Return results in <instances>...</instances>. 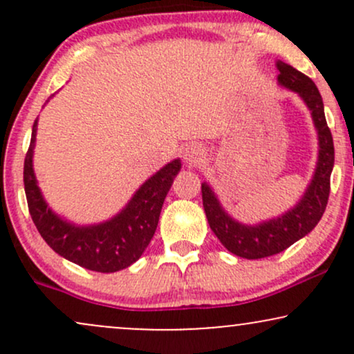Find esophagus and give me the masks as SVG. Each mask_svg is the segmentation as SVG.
I'll use <instances>...</instances> for the list:
<instances>
[{
    "label": "esophagus",
    "instance_id": "obj_1",
    "mask_svg": "<svg viewBox=\"0 0 354 354\" xmlns=\"http://www.w3.org/2000/svg\"><path fill=\"white\" fill-rule=\"evenodd\" d=\"M205 148L201 145H189L183 149V161L188 166H198L205 160Z\"/></svg>",
    "mask_w": 354,
    "mask_h": 354
}]
</instances>
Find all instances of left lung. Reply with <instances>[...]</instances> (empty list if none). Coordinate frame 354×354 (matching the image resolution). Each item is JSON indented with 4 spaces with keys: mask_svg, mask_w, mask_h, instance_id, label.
I'll return each mask as SVG.
<instances>
[{
    "mask_svg": "<svg viewBox=\"0 0 354 354\" xmlns=\"http://www.w3.org/2000/svg\"><path fill=\"white\" fill-rule=\"evenodd\" d=\"M279 86L298 93L311 111L313 123L318 133V163L313 180L306 191L291 209L258 225H243L223 209L216 194L208 183H201L203 208L208 218L209 228L216 234L221 245L239 258L259 259L273 256L290 248L293 243L306 236L318 225L328 198H330V178L335 166V146L333 136L324 118V106L316 84L283 61H276Z\"/></svg>",
    "mask_w": 354,
    "mask_h": 354,
    "instance_id": "left-lung-1",
    "label": "left lung"
}]
</instances>
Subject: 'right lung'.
Returning <instances> with one entry per match:
<instances>
[{
	"label": "right lung",
	"instance_id": "add662e5",
	"mask_svg": "<svg viewBox=\"0 0 354 354\" xmlns=\"http://www.w3.org/2000/svg\"><path fill=\"white\" fill-rule=\"evenodd\" d=\"M38 120H35L31 143L24 158V193L28 209L48 246L68 261L98 273H115L140 259L156 231L160 213L181 161L168 163L133 194L116 216L100 225L78 226L66 221L44 201L33 169V149Z\"/></svg>",
	"mask_w": 354,
	"mask_h": 354
}]
</instances>
